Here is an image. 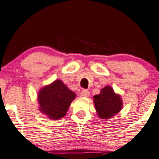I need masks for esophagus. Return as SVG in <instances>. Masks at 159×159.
<instances>
[{
    "label": "esophagus",
    "instance_id": "esophagus-1",
    "mask_svg": "<svg viewBox=\"0 0 159 159\" xmlns=\"http://www.w3.org/2000/svg\"><path fill=\"white\" fill-rule=\"evenodd\" d=\"M81 95L82 96V97H89V96H90V92H89L88 90H83L82 91H81Z\"/></svg>",
    "mask_w": 159,
    "mask_h": 159
}]
</instances>
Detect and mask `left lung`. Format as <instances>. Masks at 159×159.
<instances>
[{"instance_id":"1","label":"left lung","mask_w":159,"mask_h":159,"mask_svg":"<svg viewBox=\"0 0 159 159\" xmlns=\"http://www.w3.org/2000/svg\"><path fill=\"white\" fill-rule=\"evenodd\" d=\"M96 111L102 119H109L118 114L122 109V100L110 86H106L100 93L93 96Z\"/></svg>"}]
</instances>
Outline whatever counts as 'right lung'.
Listing matches in <instances>:
<instances>
[{
  "instance_id": "right-lung-1",
  "label": "right lung",
  "mask_w": 159,
  "mask_h": 159,
  "mask_svg": "<svg viewBox=\"0 0 159 159\" xmlns=\"http://www.w3.org/2000/svg\"><path fill=\"white\" fill-rule=\"evenodd\" d=\"M76 94L60 80H56L39 90L38 96L39 110L49 118L58 120L66 115Z\"/></svg>"
}]
</instances>
